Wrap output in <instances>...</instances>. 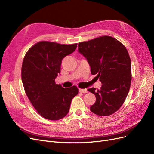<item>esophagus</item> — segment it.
Listing matches in <instances>:
<instances>
[{
  "mask_svg": "<svg viewBox=\"0 0 154 154\" xmlns=\"http://www.w3.org/2000/svg\"><path fill=\"white\" fill-rule=\"evenodd\" d=\"M79 92L82 93H87L88 91L87 88H79Z\"/></svg>",
  "mask_w": 154,
  "mask_h": 154,
  "instance_id": "esophagus-1",
  "label": "esophagus"
}]
</instances>
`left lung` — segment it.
<instances>
[{"label":"left lung","instance_id":"left-lung-1","mask_svg":"<svg viewBox=\"0 0 154 154\" xmlns=\"http://www.w3.org/2000/svg\"><path fill=\"white\" fill-rule=\"evenodd\" d=\"M78 47L89 64L91 74H96L102 83L100 90L88 89L96 98L91 112L101 116L114 114L123 104L131 84V61L127 49L109 36L83 42Z\"/></svg>","mask_w":154,"mask_h":154}]
</instances>
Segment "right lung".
<instances>
[{
  "label": "right lung",
  "instance_id": "1",
  "mask_svg": "<svg viewBox=\"0 0 154 154\" xmlns=\"http://www.w3.org/2000/svg\"><path fill=\"white\" fill-rule=\"evenodd\" d=\"M76 47L77 44L42 41L32 46L25 55L21 71L23 85L32 106L45 119L56 121L65 117L72 98L78 94L76 86L63 88L55 83L62 59Z\"/></svg>",
  "mask_w": 154,
  "mask_h": 154
}]
</instances>
